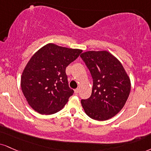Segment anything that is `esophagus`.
I'll return each instance as SVG.
<instances>
[{"label": "esophagus", "instance_id": "1", "mask_svg": "<svg viewBox=\"0 0 151 151\" xmlns=\"http://www.w3.org/2000/svg\"><path fill=\"white\" fill-rule=\"evenodd\" d=\"M79 88H76V89H74V93L77 94L79 93Z\"/></svg>", "mask_w": 151, "mask_h": 151}]
</instances>
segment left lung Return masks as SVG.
Segmentation results:
<instances>
[{"label":"left lung","instance_id":"obj_1","mask_svg":"<svg viewBox=\"0 0 151 151\" xmlns=\"http://www.w3.org/2000/svg\"><path fill=\"white\" fill-rule=\"evenodd\" d=\"M80 57L93 79L91 95L81 105L88 117L110 119L122 110L129 96L130 79L122 65L108 51H87Z\"/></svg>","mask_w":151,"mask_h":151}]
</instances>
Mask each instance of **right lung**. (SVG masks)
I'll list each match as a JSON object with an SVG mask.
<instances>
[{"instance_id":"right-lung-1","label":"right lung","mask_w":151,"mask_h":151,"mask_svg":"<svg viewBox=\"0 0 151 151\" xmlns=\"http://www.w3.org/2000/svg\"><path fill=\"white\" fill-rule=\"evenodd\" d=\"M81 52L48 43L32 56L22 72L21 88L35 111L52 115L63 108L74 93L65 70Z\"/></svg>"}]
</instances>
